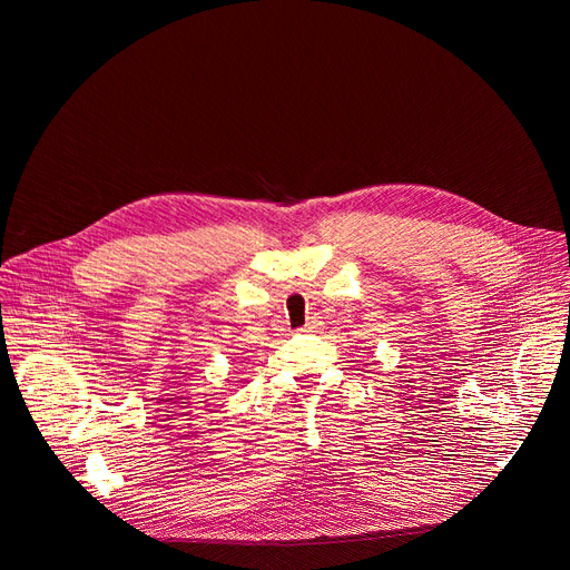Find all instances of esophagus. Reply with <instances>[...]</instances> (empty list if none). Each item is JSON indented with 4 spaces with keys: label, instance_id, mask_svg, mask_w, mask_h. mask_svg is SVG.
I'll list each match as a JSON object with an SVG mask.
<instances>
[{
    "label": "esophagus",
    "instance_id": "1",
    "mask_svg": "<svg viewBox=\"0 0 570 570\" xmlns=\"http://www.w3.org/2000/svg\"><path fill=\"white\" fill-rule=\"evenodd\" d=\"M318 327V321L316 318H312V321H307V325H305V333H314Z\"/></svg>",
    "mask_w": 570,
    "mask_h": 570
}]
</instances>
